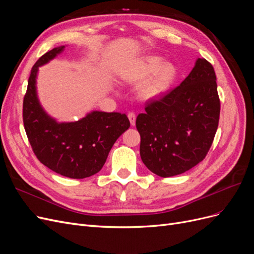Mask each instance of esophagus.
I'll use <instances>...</instances> for the list:
<instances>
[{"mask_svg": "<svg viewBox=\"0 0 254 254\" xmlns=\"http://www.w3.org/2000/svg\"><path fill=\"white\" fill-rule=\"evenodd\" d=\"M128 119L130 121V124L134 126V124H135V114L133 112H129L128 113Z\"/></svg>", "mask_w": 254, "mask_h": 254, "instance_id": "esophagus-1", "label": "esophagus"}]
</instances>
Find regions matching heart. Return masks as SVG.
I'll return each instance as SVG.
<instances>
[{"label": "heart", "instance_id": "obj_1", "mask_svg": "<svg viewBox=\"0 0 254 254\" xmlns=\"http://www.w3.org/2000/svg\"><path fill=\"white\" fill-rule=\"evenodd\" d=\"M176 67L171 63H162L158 56H147L135 63L125 74L128 82L141 83L140 96L144 99H157L170 90L176 78Z\"/></svg>", "mask_w": 254, "mask_h": 254}]
</instances>
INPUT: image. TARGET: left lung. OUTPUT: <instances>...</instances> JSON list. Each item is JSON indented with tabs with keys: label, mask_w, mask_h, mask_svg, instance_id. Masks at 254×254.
I'll return each instance as SVG.
<instances>
[{
	"label": "left lung",
	"mask_w": 254,
	"mask_h": 254,
	"mask_svg": "<svg viewBox=\"0 0 254 254\" xmlns=\"http://www.w3.org/2000/svg\"><path fill=\"white\" fill-rule=\"evenodd\" d=\"M135 125L140 155L150 172L163 178L180 175L204 159L218 127L220 102L216 75L198 58L180 86L145 107Z\"/></svg>",
	"instance_id": "8db88e82"
}]
</instances>
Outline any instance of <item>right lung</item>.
I'll return each instance as SVG.
<instances>
[{"instance_id":"1","label":"right lung","mask_w":254,"mask_h":254,"mask_svg":"<svg viewBox=\"0 0 254 254\" xmlns=\"http://www.w3.org/2000/svg\"><path fill=\"white\" fill-rule=\"evenodd\" d=\"M65 45L39 58L30 71L23 102V123L40 162L53 172L83 179L102 170L113 144L129 128L125 113L91 111L75 122H58L43 109L37 93L39 66L63 53Z\"/></svg>"}]
</instances>
